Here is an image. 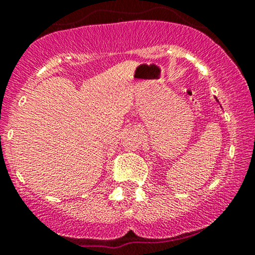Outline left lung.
Segmentation results:
<instances>
[{"instance_id":"left-lung-1","label":"left lung","mask_w":255,"mask_h":255,"mask_svg":"<svg viewBox=\"0 0 255 255\" xmlns=\"http://www.w3.org/2000/svg\"><path fill=\"white\" fill-rule=\"evenodd\" d=\"M216 101H218V100H216ZM218 102H219V101H218Z\"/></svg>"}]
</instances>
